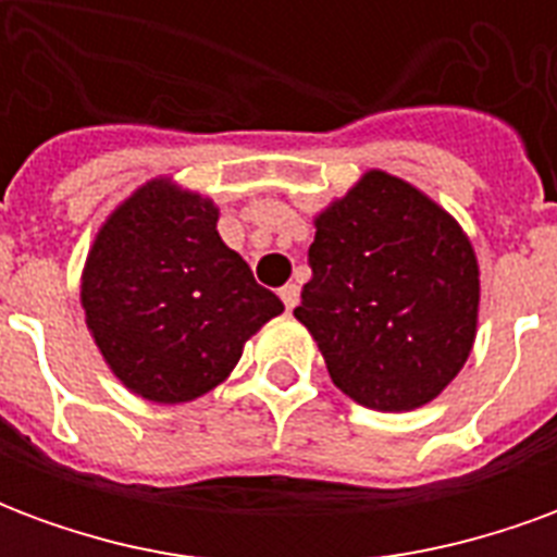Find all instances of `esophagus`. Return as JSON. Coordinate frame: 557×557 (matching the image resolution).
<instances>
[{"instance_id":"obj_1","label":"esophagus","mask_w":557,"mask_h":557,"mask_svg":"<svg viewBox=\"0 0 557 557\" xmlns=\"http://www.w3.org/2000/svg\"><path fill=\"white\" fill-rule=\"evenodd\" d=\"M280 298H283V304H286V310H295L298 301H301V289H298L295 283H286V286L280 289Z\"/></svg>"}]
</instances>
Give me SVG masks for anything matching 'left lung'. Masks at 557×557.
Returning <instances> with one entry per match:
<instances>
[{"label":"left lung","mask_w":557,"mask_h":557,"mask_svg":"<svg viewBox=\"0 0 557 557\" xmlns=\"http://www.w3.org/2000/svg\"><path fill=\"white\" fill-rule=\"evenodd\" d=\"M313 223V277L295 319L331 382L375 411L432 403L478 337L480 268L462 226L385 170L363 172Z\"/></svg>","instance_id":"8db88e82"}]
</instances>
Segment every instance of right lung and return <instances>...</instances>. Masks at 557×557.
<instances>
[{"label":"right lung","mask_w":557,"mask_h":557,"mask_svg":"<svg viewBox=\"0 0 557 557\" xmlns=\"http://www.w3.org/2000/svg\"><path fill=\"white\" fill-rule=\"evenodd\" d=\"M218 206L151 178L110 218L79 277L86 325L122 385L160 406L226 382L244 343L283 313L218 232Z\"/></svg>","instance_id":"right-lung-1"}]
</instances>
